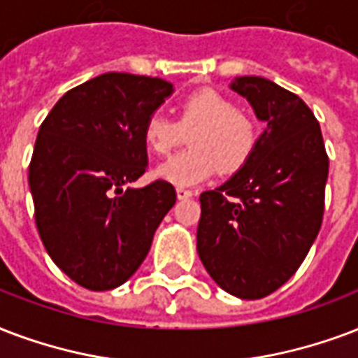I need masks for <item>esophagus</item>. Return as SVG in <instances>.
<instances>
[{
	"mask_svg": "<svg viewBox=\"0 0 358 358\" xmlns=\"http://www.w3.org/2000/svg\"><path fill=\"white\" fill-rule=\"evenodd\" d=\"M176 197H178L180 201H185V199L193 197V193H191L189 189H184V187H178V189H176Z\"/></svg>",
	"mask_w": 358,
	"mask_h": 358,
	"instance_id": "34e87169",
	"label": "esophagus"
}]
</instances>
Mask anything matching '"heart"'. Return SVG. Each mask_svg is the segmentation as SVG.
<instances>
[{
  "mask_svg": "<svg viewBox=\"0 0 358 358\" xmlns=\"http://www.w3.org/2000/svg\"><path fill=\"white\" fill-rule=\"evenodd\" d=\"M189 131L191 148L173 155L155 169V176L174 185H197L222 169L234 173L252 157L257 143V127L234 101L214 90H201L180 105L178 122L159 113L148 116L143 129L146 148L167 155Z\"/></svg>",
  "mask_w": 358,
  "mask_h": 358,
  "instance_id": "1",
  "label": "heart"
}]
</instances>
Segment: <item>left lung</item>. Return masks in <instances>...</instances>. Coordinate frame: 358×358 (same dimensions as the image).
Here are the masks:
<instances>
[{"mask_svg":"<svg viewBox=\"0 0 358 358\" xmlns=\"http://www.w3.org/2000/svg\"><path fill=\"white\" fill-rule=\"evenodd\" d=\"M229 88L266 127L244 167L201 195L197 252L223 291L255 300L282 287L317 238L329 157L299 95L263 76H236Z\"/></svg>","mask_w":358,"mask_h":358,"instance_id":"left-lung-1","label":"left lung"}]
</instances>
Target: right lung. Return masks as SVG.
<instances>
[{
    "label": "right lung",
    "instance_id": "obj_1",
    "mask_svg": "<svg viewBox=\"0 0 358 358\" xmlns=\"http://www.w3.org/2000/svg\"><path fill=\"white\" fill-rule=\"evenodd\" d=\"M171 82L105 73L69 90L41 124L29 163L35 223L50 259L78 285L108 291L143 264L176 203L165 180L131 187L148 167V116Z\"/></svg>",
    "mask_w": 358,
    "mask_h": 358
}]
</instances>
